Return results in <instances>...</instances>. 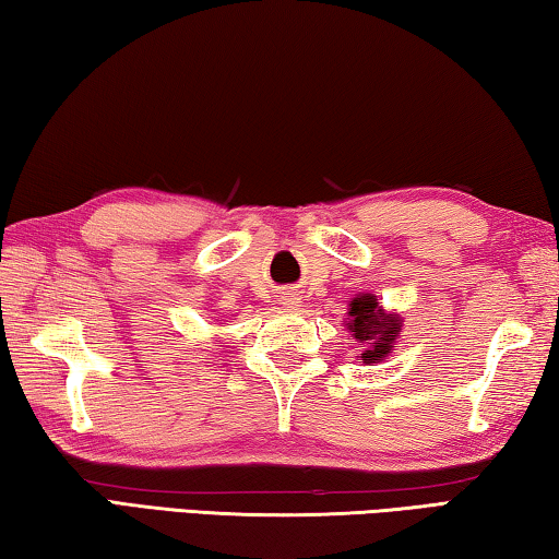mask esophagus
Returning <instances> with one entry per match:
<instances>
[{"label":"esophagus","mask_w":559,"mask_h":559,"mask_svg":"<svg viewBox=\"0 0 559 559\" xmlns=\"http://www.w3.org/2000/svg\"><path fill=\"white\" fill-rule=\"evenodd\" d=\"M298 302H300L298 293H283V296H281V306L286 310H296Z\"/></svg>","instance_id":"1"}]
</instances>
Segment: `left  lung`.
Wrapping results in <instances>:
<instances>
[{
  "mask_svg": "<svg viewBox=\"0 0 559 559\" xmlns=\"http://www.w3.org/2000/svg\"><path fill=\"white\" fill-rule=\"evenodd\" d=\"M345 325L357 343H362L365 349L359 357L367 365L380 362L390 355L394 340L402 333V318L384 313V308L377 302V296H372V293H362V296L349 300Z\"/></svg>",
  "mask_w": 559,
  "mask_h": 559,
  "instance_id": "obj_1",
  "label": "left lung"
}]
</instances>
